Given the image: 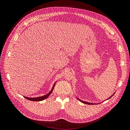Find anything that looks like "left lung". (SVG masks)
Listing matches in <instances>:
<instances>
[{"label": "left lung", "mask_w": 130, "mask_h": 130, "mask_svg": "<svg viewBox=\"0 0 130 130\" xmlns=\"http://www.w3.org/2000/svg\"><path fill=\"white\" fill-rule=\"evenodd\" d=\"M113 95H112V96H113ZM112 97V96H111ZM111 97H110V98H109V99H110ZM79 100V101H80L81 102H82V103H84V104H88V105H91V104H93V103H88V102H84V101H82V100H79V99H78Z\"/></svg>", "instance_id": "obj_1"}]
</instances>
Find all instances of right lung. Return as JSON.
<instances>
[{"label": "right lung", "mask_w": 130, "mask_h": 130, "mask_svg": "<svg viewBox=\"0 0 130 130\" xmlns=\"http://www.w3.org/2000/svg\"><path fill=\"white\" fill-rule=\"evenodd\" d=\"M55 83H54V85H53V87L52 88V90L50 92V93H48L47 94L44 95V96H40V97H38V98H27V97H25V98H26V99L28 100H30V101H43L45 99H46V98H47L48 97L50 96V95L52 93L53 90H54V86H55Z\"/></svg>", "instance_id": "add662e5"}]
</instances>
